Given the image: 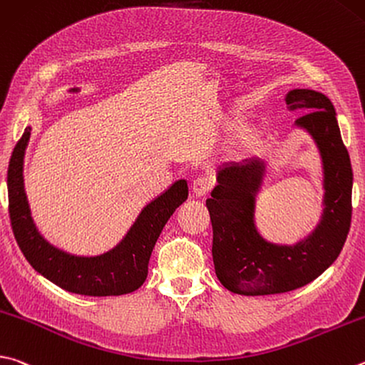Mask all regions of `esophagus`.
Listing matches in <instances>:
<instances>
[{"instance_id":"1","label":"esophagus","mask_w":365,"mask_h":365,"mask_svg":"<svg viewBox=\"0 0 365 365\" xmlns=\"http://www.w3.org/2000/svg\"><path fill=\"white\" fill-rule=\"evenodd\" d=\"M212 187H214V178L209 175H201L193 182V193L196 196H204Z\"/></svg>"}]
</instances>
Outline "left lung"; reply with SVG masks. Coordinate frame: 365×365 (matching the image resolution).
I'll return each mask as SVG.
<instances>
[{"instance_id": "1", "label": "left lung", "mask_w": 365, "mask_h": 365, "mask_svg": "<svg viewBox=\"0 0 365 365\" xmlns=\"http://www.w3.org/2000/svg\"><path fill=\"white\" fill-rule=\"evenodd\" d=\"M286 102L290 110L308 111L295 125L307 130L319 150L322 215L313 233L292 246L267 241L255 227V196L264 177V161L250 158L223 164L205 205L214 230L215 274L233 294L271 295L307 286L336 260L351 227L353 169L332 102L313 89L289 91Z\"/></svg>"}]
</instances>
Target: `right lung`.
Instances as JSON below:
<instances>
[{
    "instance_id": "obj_1",
    "label": "right lung",
    "mask_w": 365,
    "mask_h": 365,
    "mask_svg": "<svg viewBox=\"0 0 365 365\" xmlns=\"http://www.w3.org/2000/svg\"><path fill=\"white\" fill-rule=\"evenodd\" d=\"M76 92L78 89H71ZM31 128L12 151L8 169L9 215L22 254L35 271L71 294L110 297L130 294L148 274V262L164 225L188 197L187 180H177L142 209L128 233L101 255H73L44 240L31 218L24 185V158Z\"/></svg>"
}]
</instances>
